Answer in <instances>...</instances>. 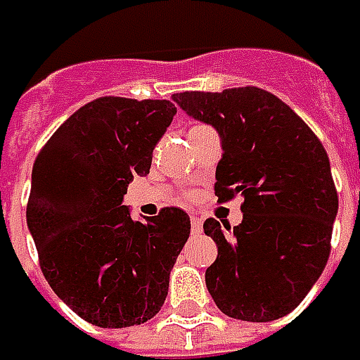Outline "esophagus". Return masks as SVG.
Returning <instances> with one entry per match:
<instances>
[{
	"label": "esophagus",
	"mask_w": 360,
	"mask_h": 360,
	"mask_svg": "<svg viewBox=\"0 0 360 360\" xmlns=\"http://www.w3.org/2000/svg\"><path fill=\"white\" fill-rule=\"evenodd\" d=\"M190 224H192V234H200L202 218H198V216H192V218H190Z\"/></svg>",
	"instance_id": "1"
}]
</instances>
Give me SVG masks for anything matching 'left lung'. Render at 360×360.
Segmentation results:
<instances>
[{
  "label": "left lung",
  "instance_id": "1",
  "mask_svg": "<svg viewBox=\"0 0 360 360\" xmlns=\"http://www.w3.org/2000/svg\"><path fill=\"white\" fill-rule=\"evenodd\" d=\"M172 98L220 134L218 202L244 198L230 234L214 218L204 222L218 246L206 269L208 292L232 319H281L309 295L330 255L339 196L326 150L295 110L255 86Z\"/></svg>",
  "mask_w": 360,
  "mask_h": 360
}]
</instances>
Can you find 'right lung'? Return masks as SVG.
Listing matches in <instances>:
<instances>
[{
  "label": "right lung",
  "instance_id": "right-lung-1",
  "mask_svg": "<svg viewBox=\"0 0 360 360\" xmlns=\"http://www.w3.org/2000/svg\"><path fill=\"white\" fill-rule=\"evenodd\" d=\"M174 114L170 100L98 98L65 120L34 162L27 226L39 269L91 325H142L166 300L190 218L168 206L138 222L122 200L131 180L150 172Z\"/></svg>",
  "mask_w": 360,
  "mask_h": 360
}]
</instances>
